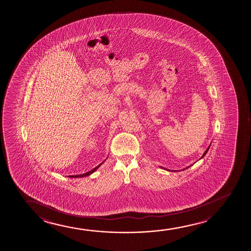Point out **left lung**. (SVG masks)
I'll return each mask as SVG.
<instances>
[{
  "instance_id": "obj_1",
  "label": "left lung",
  "mask_w": 251,
  "mask_h": 251,
  "mask_svg": "<svg viewBox=\"0 0 251 251\" xmlns=\"http://www.w3.org/2000/svg\"><path fill=\"white\" fill-rule=\"evenodd\" d=\"M209 148H210V146H209V147H208V148H207V149H206V151H205V152H204V154L202 155V157H201V158H203V157H204V156H205V155H206V152H207V151H208V150H209Z\"/></svg>"
}]
</instances>
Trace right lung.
Masks as SVG:
<instances>
[{
  "label": "right lung",
  "instance_id": "1",
  "mask_svg": "<svg viewBox=\"0 0 251 251\" xmlns=\"http://www.w3.org/2000/svg\"><path fill=\"white\" fill-rule=\"evenodd\" d=\"M102 164H103V163H101L100 165H98V166H97V167H95V168L93 169V170H92V171H90V172H86V173H85V174H81V175L69 176V177H83V176H86L91 175V174H92V173H93V172H95L97 169L99 168L100 165H102Z\"/></svg>",
  "mask_w": 251,
  "mask_h": 251
}]
</instances>
